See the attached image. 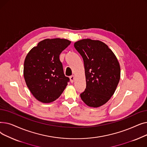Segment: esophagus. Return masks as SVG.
<instances>
[{
  "instance_id": "1",
  "label": "esophagus",
  "mask_w": 147,
  "mask_h": 147,
  "mask_svg": "<svg viewBox=\"0 0 147 147\" xmlns=\"http://www.w3.org/2000/svg\"><path fill=\"white\" fill-rule=\"evenodd\" d=\"M69 79H70V82H71V83H73V81H74V76L73 75L71 76L70 77H69Z\"/></svg>"
}]
</instances>
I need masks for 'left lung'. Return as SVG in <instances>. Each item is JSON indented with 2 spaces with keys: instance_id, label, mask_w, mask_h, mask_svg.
I'll return each mask as SVG.
<instances>
[{
  "instance_id": "left-lung-1",
  "label": "left lung",
  "mask_w": 147,
  "mask_h": 147,
  "mask_svg": "<svg viewBox=\"0 0 147 147\" xmlns=\"http://www.w3.org/2000/svg\"><path fill=\"white\" fill-rule=\"evenodd\" d=\"M74 48L84 62L86 82L80 94L82 101L91 107L105 104L116 89L120 78L118 60L106 44L87 38L76 42Z\"/></svg>"
}]
</instances>
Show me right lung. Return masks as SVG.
<instances>
[{"instance_id":"obj_1","label":"right lung","mask_w":147,"mask_h":147,"mask_svg":"<svg viewBox=\"0 0 147 147\" xmlns=\"http://www.w3.org/2000/svg\"><path fill=\"white\" fill-rule=\"evenodd\" d=\"M71 42L63 38L45 39L28 52L24 64V77L33 95L43 103L55 101L69 79L64 75L59 55Z\"/></svg>"}]
</instances>
